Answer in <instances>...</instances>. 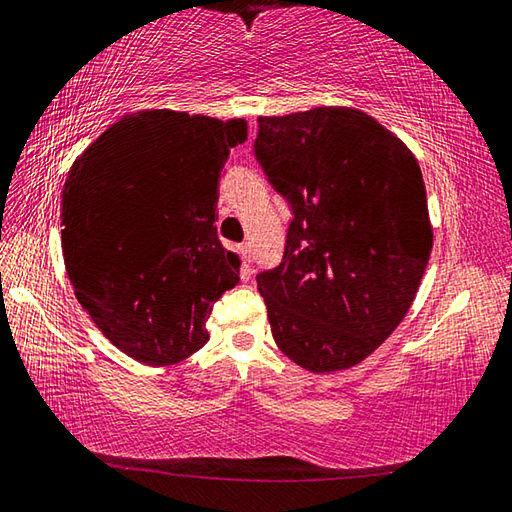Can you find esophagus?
I'll return each instance as SVG.
<instances>
[{"label":"esophagus","mask_w":512,"mask_h":512,"mask_svg":"<svg viewBox=\"0 0 512 512\" xmlns=\"http://www.w3.org/2000/svg\"><path fill=\"white\" fill-rule=\"evenodd\" d=\"M238 251H240L242 263L249 265V263H251V245H249V242H245V245H240V247H238Z\"/></svg>","instance_id":"obj_1"}]
</instances>
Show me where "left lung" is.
Wrapping results in <instances>:
<instances>
[{
	"mask_svg": "<svg viewBox=\"0 0 512 512\" xmlns=\"http://www.w3.org/2000/svg\"><path fill=\"white\" fill-rule=\"evenodd\" d=\"M254 155L292 211L281 263L256 276L274 342L312 373L355 366L405 319L432 254L416 159L351 107L261 116Z\"/></svg>",
	"mask_w": 512,
	"mask_h": 512,
	"instance_id": "8db88e82",
	"label": "left lung"
}]
</instances>
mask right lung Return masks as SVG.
Returning <instances> with one entry per match:
<instances>
[{
	"label": "right lung",
	"mask_w": 512,
	"mask_h": 512,
	"mask_svg": "<svg viewBox=\"0 0 512 512\" xmlns=\"http://www.w3.org/2000/svg\"><path fill=\"white\" fill-rule=\"evenodd\" d=\"M242 119L146 110L110 125L62 188V256L98 330L148 366L186 360L209 342L213 303L240 281L215 229Z\"/></svg>",
	"instance_id": "add662e5"
}]
</instances>
